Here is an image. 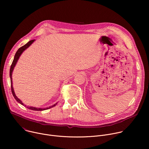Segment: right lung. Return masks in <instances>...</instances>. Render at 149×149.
<instances>
[{
	"mask_svg": "<svg viewBox=\"0 0 149 149\" xmlns=\"http://www.w3.org/2000/svg\"><path fill=\"white\" fill-rule=\"evenodd\" d=\"M35 40L33 39V40H31L30 41H29L27 44H26L25 45L22 46V47H20V48L18 49V50L17 51V52H16L15 55V56H14V59H13V61L12 62V63L11 65V67H10V83H11V90H12V94H13V96L14 97L15 99L16 100V101H17L19 103H20V104H22L24 106H25V107H26V105H25V104L22 102V101H21L20 99H19L16 95H15V91H14V90H13V83H12V72H13V69L15 68V67L16 66V63L20 57V56L21 55V54H22L23 53V52L28 47H29L33 43V42L35 41ZM57 103L52 105V106H50V107H47V108H37V107H28V106H27V108L30 109V110H35V111H43V110H48L49 109H51L53 107H54V106H55L56 105Z\"/></svg>",
	"mask_w": 149,
	"mask_h": 149,
	"instance_id": "add662e5",
	"label": "right lung"
}]
</instances>
